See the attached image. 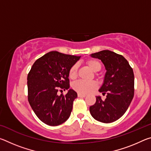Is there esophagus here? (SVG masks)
Returning <instances> with one entry per match:
<instances>
[{"instance_id":"1","label":"esophagus","mask_w":151,"mask_h":151,"mask_svg":"<svg viewBox=\"0 0 151 151\" xmlns=\"http://www.w3.org/2000/svg\"><path fill=\"white\" fill-rule=\"evenodd\" d=\"M78 96L81 97V98H84V97L86 96V95H85V94H80V93H78Z\"/></svg>"}]
</instances>
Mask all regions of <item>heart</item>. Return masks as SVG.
<instances>
[{"label": "heart", "mask_w": 151, "mask_h": 151, "mask_svg": "<svg viewBox=\"0 0 151 151\" xmlns=\"http://www.w3.org/2000/svg\"><path fill=\"white\" fill-rule=\"evenodd\" d=\"M91 69L94 72H99L101 69V64L99 61L95 59H88L86 61ZM78 64H75L70 68L68 70V76L71 79H75L78 76ZM73 88L77 93L82 94H86L91 93L97 88V84L94 81H78L73 83Z\"/></svg>", "instance_id": "obj_1"}]
</instances>
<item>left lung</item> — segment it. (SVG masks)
<instances>
[{
    "instance_id": "left-lung-1",
    "label": "left lung",
    "mask_w": 151,
    "mask_h": 151,
    "mask_svg": "<svg viewBox=\"0 0 151 151\" xmlns=\"http://www.w3.org/2000/svg\"><path fill=\"white\" fill-rule=\"evenodd\" d=\"M91 56L101 60L105 66L106 72L99 92L106 93V99L103 101L100 96H96L90 112L96 121L111 123L123 115L133 99V70L126 58L112 51L104 50Z\"/></svg>"
}]
</instances>
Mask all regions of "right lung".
<instances>
[{
  "mask_svg": "<svg viewBox=\"0 0 151 151\" xmlns=\"http://www.w3.org/2000/svg\"><path fill=\"white\" fill-rule=\"evenodd\" d=\"M81 57L51 51L35 61L27 76L28 100L40 121L50 126L63 124L70 115L77 93L58 91L70 88L68 70Z\"/></svg>",
  "mask_w": 151,
  "mask_h": 151,
  "instance_id": "right-lung-1",
  "label": "right lung"
}]
</instances>
